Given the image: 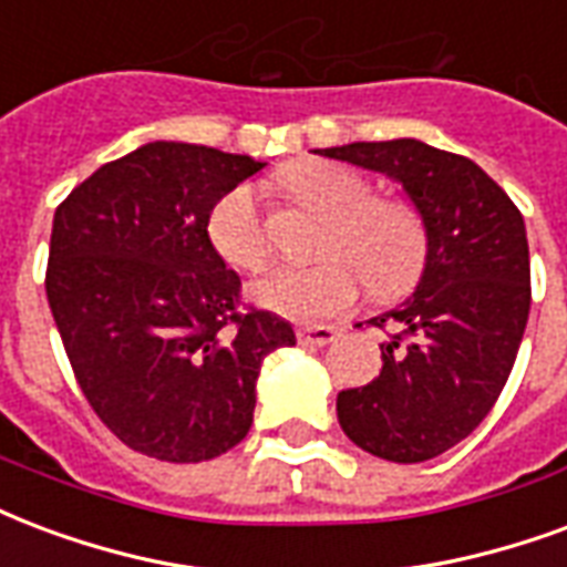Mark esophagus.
<instances>
[{
    "label": "esophagus",
    "mask_w": 567,
    "mask_h": 567,
    "mask_svg": "<svg viewBox=\"0 0 567 567\" xmlns=\"http://www.w3.org/2000/svg\"><path fill=\"white\" fill-rule=\"evenodd\" d=\"M300 342L303 346H316V348H324L330 346L333 339H337V330L333 327H327V324H312V327H300Z\"/></svg>",
    "instance_id": "1"
}]
</instances>
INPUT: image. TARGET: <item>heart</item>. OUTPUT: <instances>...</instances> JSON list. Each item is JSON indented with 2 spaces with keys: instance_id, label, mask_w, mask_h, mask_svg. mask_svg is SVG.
<instances>
[{
  "instance_id": "obj_1",
  "label": "heart",
  "mask_w": 567,
  "mask_h": 567,
  "mask_svg": "<svg viewBox=\"0 0 567 567\" xmlns=\"http://www.w3.org/2000/svg\"><path fill=\"white\" fill-rule=\"evenodd\" d=\"M285 188L330 219L316 267H272L251 282V297L295 321L330 318L354 303L360 271L381 297L400 295L421 276L426 228L405 200H375L358 171L333 162H303L282 177ZM209 240L237 270L267 258L261 207L251 186L230 188L209 213Z\"/></svg>"
}]
</instances>
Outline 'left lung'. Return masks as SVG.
<instances>
[{"label":"left lung","mask_w":567,"mask_h":567,"mask_svg":"<svg viewBox=\"0 0 567 567\" xmlns=\"http://www.w3.org/2000/svg\"><path fill=\"white\" fill-rule=\"evenodd\" d=\"M327 158L400 183L426 228L414 295L369 318L381 372L342 390V433L390 463H423L451 451L496 405L529 321V243L514 200L465 155L396 137L321 150Z\"/></svg>","instance_id":"obj_1"}]
</instances>
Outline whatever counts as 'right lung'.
<instances>
[{
  "label": "right lung",
  "mask_w": 567,
  "mask_h": 567,
  "mask_svg": "<svg viewBox=\"0 0 567 567\" xmlns=\"http://www.w3.org/2000/svg\"><path fill=\"white\" fill-rule=\"evenodd\" d=\"M264 162L153 141L62 200L48 303L83 396L132 451L204 463L246 439L264 358L295 346L267 309L237 312L240 276L209 213Z\"/></svg>",
  "instance_id": "add662e5"
}]
</instances>
